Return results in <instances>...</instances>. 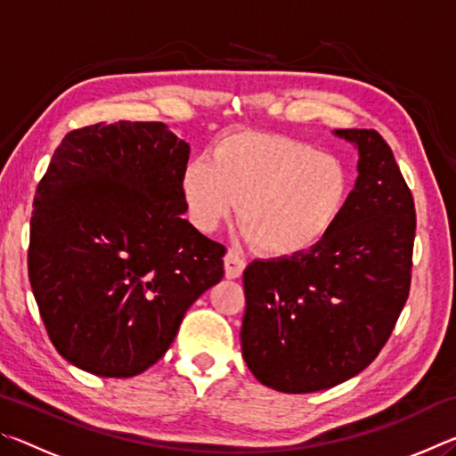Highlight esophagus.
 <instances>
[{
    "mask_svg": "<svg viewBox=\"0 0 456 456\" xmlns=\"http://www.w3.org/2000/svg\"><path fill=\"white\" fill-rule=\"evenodd\" d=\"M223 261H225V275L229 277V280H237V277H241L243 269H245V259L239 256L237 251L229 249Z\"/></svg>",
    "mask_w": 456,
    "mask_h": 456,
    "instance_id": "34e87169",
    "label": "esophagus"
}]
</instances>
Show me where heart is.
Listing matches in <instances>:
<instances>
[{"instance_id": "b5f03b06", "label": "heart", "mask_w": 456, "mask_h": 456, "mask_svg": "<svg viewBox=\"0 0 456 456\" xmlns=\"http://www.w3.org/2000/svg\"><path fill=\"white\" fill-rule=\"evenodd\" d=\"M181 192L192 225L217 229L239 200V225L261 251L293 257L338 225L352 195L348 167L334 154L289 136L229 134L211 159L184 167Z\"/></svg>"}]
</instances>
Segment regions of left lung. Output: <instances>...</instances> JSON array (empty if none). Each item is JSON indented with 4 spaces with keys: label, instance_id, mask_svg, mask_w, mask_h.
I'll return each mask as SVG.
<instances>
[{
    "label": "left lung",
    "instance_id": "left-lung-1",
    "mask_svg": "<svg viewBox=\"0 0 456 456\" xmlns=\"http://www.w3.org/2000/svg\"><path fill=\"white\" fill-rule=\"evenodd\" d=\"M334 134L358 146V179L338 225L314 249L243 272L241 350L269 388L307 395L350 380L388 342L411 291L414 199L372 128Z\"/></svg>",
    "mask_w": 456,
    "mask_h": 456
}]
</instances>
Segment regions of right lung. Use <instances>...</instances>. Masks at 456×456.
<instances>
[{"label":"right lung","instance_id":"right-lung-1","mask_svg":"<svg viewBox=\"0 0 456 456\" xmlns=\"http://www.w3.org/2000/svg\"><path fill=\"white\" fill-rule=\"evenodd\" d=\"M189 152L163 122L128 120L72 130L53 152L34 199L28 273L70 364L106 378L144 372L221 281L225 245L181 217Z\"/></svg>","mask_w":456,"mask_h":456}]
</instances>
